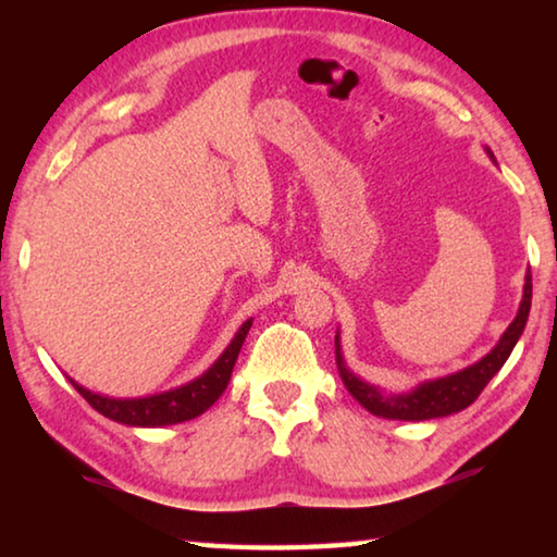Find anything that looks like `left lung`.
<instances>
[{"mask_svg":"<svg viewBox=\"0 0 557 557\" xmlns=\"http://www.w3.org/2000/svg\"><path fill=\"white\" fill-rule=\"evenodd\" d=\"M531 297H533V282H531V272H528L521 309H518L511 326L506 329L502 342L496 344L492 354H486L482 361L469 366L465 371L451 373L447 379L422 383L420 388H414L408 395H398V398H383V395L375 388H371L369 383L358 381L351 371H346V366L342 361V348H338V338H336V363H338V371H342L344 385L366 410L388 420H432V418H445V414L465 410L479 398V395H482L486 383L502 371L506 358L511 356L518 336H521L525 329L528 312H531Z\"/></svg>","mask_w":557,"mask_h":557,"instance_id":"left-lung-1","label":"left lung"}]
</instances>
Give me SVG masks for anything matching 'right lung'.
<instances>
[{"instance_id": "obj_1", "label": "right lung", "mask_w": 557, "mask_h": 557, "mask_svg": "<svg viewBox=\"0 0 557 557\" xmlns=\"http://www.w3.org/2000/svg\"><path fill=\"white\" fill-rule=\"evenodd\" d=\"M250 319L245 322L238 334L231 342V346L221 354L219 361H215L209 371H206L201 379L182 385V388L149 395V398H132V400H115L106 398V395L90 393L78 385L75 381L73 388L78 391L83 398H86L92 408L106 418L122 422V425H135V428H162V425H176V422H186L199 418L211 405L221 398L223 391L228 388L233 366L238 361L240 346L245 336L250 332Z\"/></svg>"}]
</instances>
